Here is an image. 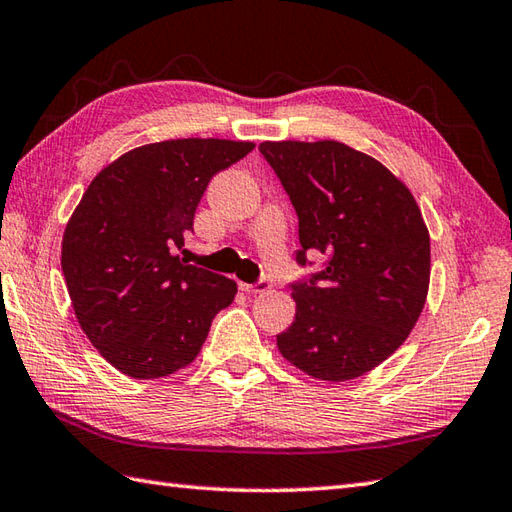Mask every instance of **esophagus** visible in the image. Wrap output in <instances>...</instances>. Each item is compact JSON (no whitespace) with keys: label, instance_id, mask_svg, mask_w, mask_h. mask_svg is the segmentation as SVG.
<instances>
[{"label":"esophagus","instance_id":"1","mask_svg":"<svg viewBox=\"0 0 512 512\" xmlns=\"http://www.w3.org/2000/svg\"><path fill=\"white\" fill-rule=\"evenodd\" d=\"M239 286H242V290H246V293H253V295H257V293H266V290L270 288V284L266 282V279H257L255 284H246V282H242Z\"/></svg>","mask_w":512,"mask_h":512}]
</instances>
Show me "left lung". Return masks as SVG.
Wrapping results in <instances>:
<instances>
[{
    "label": "left lung",
    "mask_w": 512,
    "mask_h": 512,
    "mask_svg": "<svg viewBox=\"0 0 512 512\" xmlns=\"http://www.w3.org/2000/svg\"><path fill=\"white\" fill-rule=\"evenodd\" d=\"M299 219L290 282L295 322L277 335L290 364L324 382L368 373L404 344L428 293L430 239L410 190L377 159L339 142L259 144Z\"/></svg>",
    "instance_id": "8db88e82"
}]
</instances>
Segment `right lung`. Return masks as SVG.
I'll return each instance as SVG.
<instances>
[{"label":"right lung","instance_id":"obj_1","mask_svg":"<svg viewBox=\"0 0 512 512\" xmlns=\"http://www.w3.org/2000/svg\"><path fill=\"white\" fill-rule=\"evenodd\" d=\"M255 144L170 139L106 166L66 226L62 273L77 322L110 366L135 379L188 366L237 284L188 264L199 199L210 179Z\"/></svg>","mask_w":512,"mask_h":512}]
</instances>
